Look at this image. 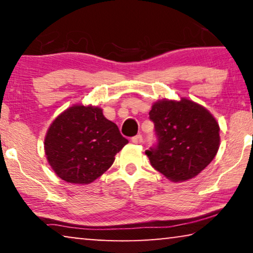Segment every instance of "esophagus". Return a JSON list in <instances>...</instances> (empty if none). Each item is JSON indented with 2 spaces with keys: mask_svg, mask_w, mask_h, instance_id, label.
I'll return each mask as SVG.
<instances>
[{
  "mask_svg": "<svg viewBox=\"0 0 253 253\" xmlns=\"http://www.w3.org/2000/svg\"><path fill=\"white\" fill-rule=\"evenodd\" d=\"M132 143L133 144H140L141 141H143V137H141V134H137V136H134V137H132Z\"/></svg>",
  "mask_w": 253,
  "mask_h": 253,
  "instance_id": "esophagus-1",
  "label": "esophagus"
}]
</instances>
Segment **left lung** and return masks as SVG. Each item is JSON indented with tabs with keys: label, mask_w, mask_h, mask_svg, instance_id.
<instances>
[{
	"label": "left lung",
	"mask_w": 253,
	"mask_h": 253,
	"mask_svg": "<svg viewBox=\"0 0 253 253\" xmlns=\"http://www.w3.org/2000/svg\"><path fill=\"white\" fill-rule=\"evenodd\" d=\"M158 145L145 153L151 165L171 182L193 178L219 151L220 126L215 117L186 98L162 99L152 105Z\"/></svg>",
	"instance_id": "obj_1"
}]
</instances>
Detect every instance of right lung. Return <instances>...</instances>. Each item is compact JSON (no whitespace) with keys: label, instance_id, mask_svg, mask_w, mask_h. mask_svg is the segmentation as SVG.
Here are the masks:
<instances>
[{"label":"right lung","instance_id":"right-lung-1","mask_svg":"<svg viewBox=\"0 0 253 253\" xmlns=\"http://www.w3.org/2000/svg\"><path fill=\"white\" fill-rule=\"evenodd\" d=\"M129 143L98 106L74 105L48 127L44 153L55 174L68 183L89 184Z\"/></svg>","mask_w":253,"mask_h":253}]
</instances>
